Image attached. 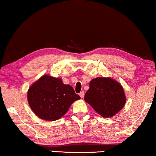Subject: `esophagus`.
Segmentation results:
<instances>
[{"mask_svg": "<svg viewBox=\"0 0 156 156\" xmlns=\"http://www.w3.org/2000/svg\"><path fill=\"white\" fill-rule=\"evenodd\" d=\"M79 95H80V96L81 98H84V91H81Z\"/></svg>", "mask_w": 156, "mask_h": 156, "instance_id": "esophagus-1", "label": "esophagus"}]
</instances>
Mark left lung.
Segmentation results:
<instances>
[{
    "label": "left lung",
    "mask_w": 156,
    "mask_h": 156,
    "mask_svg": "<svg viewBox=\"0 0 156 156\" xmlns=\"http://www.w3.org/2000/svg\"><path fill=\"white\" fill-rule=\"evenodd\" d=\"M84 99L104 118L114 116L126 102L122 85L112 78L104 77L92 79Z\"/></svg>",
    "instance_id": "obj_1"
}]
</instances>
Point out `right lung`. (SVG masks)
<instances>
[{"label": "right lung", "mask_w": 156, "mask_h": 156, "mask_svg": "<svg viewBox=\"0 0 156 156\" xmlns=\"http://www.w3.org/2000/svg\"><path fill=\"white\" fill-rule=\"evenodd\" d=\"M80 98L72 86L61 78L44 75L32 84L27 91L31 110L43 120L54 121L62 118L73 102Z\"/></svg>", "instance_id": "1"}]
</instances>
